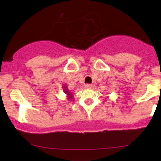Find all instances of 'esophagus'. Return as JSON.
Returning a JSON list of instances; mask_svg holds the SVG:
<instances>
[{"instance_id": "esophagus-1", "label": "esophagus", "mask_w": 161, "mask_h": 161, "mask_svg": "<svg viewBox=\"0 0 161 161\" xmlns=\"http://www.w3.org/2000/svg\"><path fill=\"white\" fill-rule=\"evenodd\" d=\"M85 87L87 88V89H90V88L92 87V85L90 84H85Z\"/></svg>"}]
</instances>
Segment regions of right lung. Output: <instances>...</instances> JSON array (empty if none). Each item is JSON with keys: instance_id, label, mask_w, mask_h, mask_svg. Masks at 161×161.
<instances>
[{"instance_id": "right-lung-1", "label": "right lung", "mask_w": 161, "mask_h": 161, "mask_svg": "<svg viewBox=\"0 0 161 161\" xmlns=\"http://www.w3.org/2000/svg\"><path fill=\"white\" fill-rule=\"evenodd\" d=\"M64 89H65V92L66 94H67L68 96H69V99H71V98H72V95H71V93H70V92H69V90H67V88H66V86H64Z\"/></svg>"}]
</instances>
